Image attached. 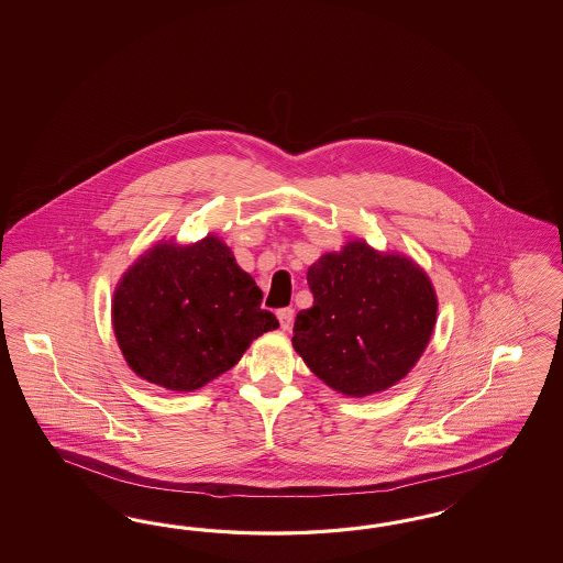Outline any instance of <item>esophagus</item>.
Masks as SVG:
<instances>
[{
    "instance_id": "esophagus-1",
    "label": "esophagus",
    "mask_w": 563,
    "mask_h": 563,
    "mask_svg": "<svg viewBox=\"0 0 563 563\" xmlns=\"http://www.w3.org/2000/svg\"><path fill=\"white\" fill-rule=\"evenodd\" d=\"M276 316H278L280 328H283V330H290L292 320H295V311H292L290 307H283V309H278V311H276Z\"/></svg>"
}]
</instances>
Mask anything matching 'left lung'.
I'll return each mask as SVG.
<instances>
[{"label":"left lung","instance_id":"obj_1","mask_svg":"<svg viewBox=\"0 0 563 563\" xmlns=\"http://www.w3.org/2000/svg\"><path fill=\"white\" fill-rule=\"evenodd\" d=\"M313 306L292 325V349L332 390L363 398L407 377L438 320L426 271L363 239L328 252L307 271Z\"/></svg>","mask_w":563,"mask_h":563}]
</instances>
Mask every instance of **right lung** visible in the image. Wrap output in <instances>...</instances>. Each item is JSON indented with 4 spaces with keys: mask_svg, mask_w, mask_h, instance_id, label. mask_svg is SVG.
Segmentation results:
<instances>
[{
    "mask_svg": "<svg viewBox=\"0 0 563 563\" xmlns=\"http://www.w3.org/2000/svg\"><path fill=\"white\" fill-rule=\"evenodd\" d=\"M262 290L212 233L158 241L123 273L111 322L121 355L142 379L191 393L229 372L250 344L278 328Z\"/></svg>",
    "mask_w": 563,
    "mask_h": 563,
    "instance_id": "1",
    "label": "right lung"
}]
</instances>
